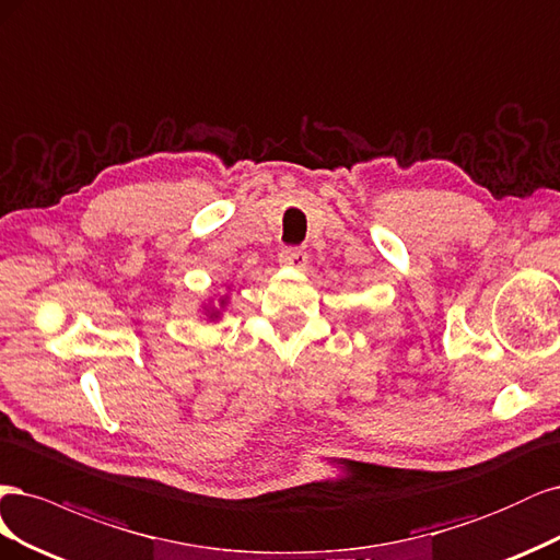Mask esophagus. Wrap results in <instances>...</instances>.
Returning <instances> with one entry per match:
<instances>
[{"label": "esophagus", "instance_id": "1", "mask_svg": "<svg viewBox=\"0 0 560 560\" xmlns=\"http://www.w3.org/2000/svg\"><path fill=\"white\" fill-rule=\"evenodd\" d=\"M306 250H302V248H293V246H288V248H281V254H279V262L283 265V267H304L306 265Z\"/></svg>", "mask_w": 560, "mask_h": 560}]
</instances>
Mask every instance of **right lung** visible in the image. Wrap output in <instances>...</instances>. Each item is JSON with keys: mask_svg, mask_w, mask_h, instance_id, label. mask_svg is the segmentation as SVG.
<instances>
[{"mask_svg": "<svg viewBox=\"0 0 560 560\" xmlns=\"http://www.w3.org/2000/svg\"><path fill=\"white\" fill-rule=\"evenodd\" d=\"M223 302H225V300H223ZM215 316H219V312H211V314H209V318H215Z\"/></svg>", "mask_w": 560, "mask_h": 560, "instance_id": "1", "label": "right lung"}]
</instances>
